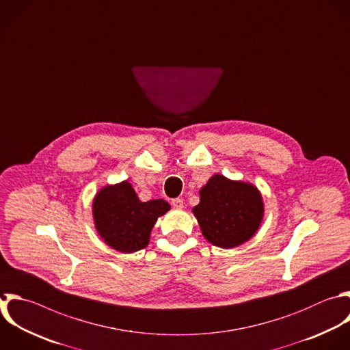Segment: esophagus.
Listing matches in <instances>:
<instances>
[{
  "mask_svg": "<svg viewBox=\"0 0 350 350\" xmlns=\"http://www.w3.org/2000/svg\"><path fill=\"white\" fill-rule=\"evenodd\" d=\"M171 205H172L174 208H176V209H182V208H183V200L175 198V200L171 201Z\"/></svg>",
  "mask_w": 350,
  "mask_h": 350,
  "instance_id": "1",
  "label": "esophagus"
}]
</instances>
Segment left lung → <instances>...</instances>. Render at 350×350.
I'll use <instances>...</instances> for the list:
<instances>
[{
  "label": "left lung",
  "mask_w": 350,
  "mask_h": 350,
  "mask_svg": "<svg viewBox=\"0 0 350 350\" xmlns=\"http://www.w3.org/2000/svg\"><path fill=\"white\" fill-rule=\"evenodd\" d=\"M193 213L209 243L232 249L257 232L264 202L254 185L215 174L200 189V204L193 208Z\"/></svg>",
  "instance_id": "left-lung-1"
}]
</instances>
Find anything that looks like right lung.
Instances as JSON below:
<instances>
[{
	"instance_id": "add662e5",
	"label": "right lung",
	"mask_w": 350,
	"mask_h": 350,
	"mask_svg": "<svg viewBox=\"0 0 350 350\" xmlns=\"http://www.w3.org/2000/svg\"><path fill=\"white\" fill-rule=\"evenodd\" d=\"M170 209L164 200L142 202L129 180L104 186L93 200V219L98 235L122 253L146 247L157 219Z\"/></svg>"
}]
</instances>
